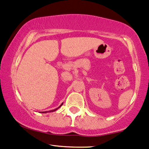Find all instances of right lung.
<instances>
[{"label": "right lung", "mask_w": 149, "mask_h": 149, "mask_svg": "<svg viewBox=\"0 0 149 149\" xmlns=\"http://www.w3.org/2000/svg\"><path fill=\"white\" fill-rule=\"evenodd\" d=\"M62 104H61V105L60 106V107H59L58 108H57V109H54V110H52V111H51L50 112H52H52H54V111H56V110H58V109H59V108H60V107H61V106H62ZM42 113H47V111H45V112H42Z\"/></svg>", "instance_id": "obj_1"}]
</instances>
